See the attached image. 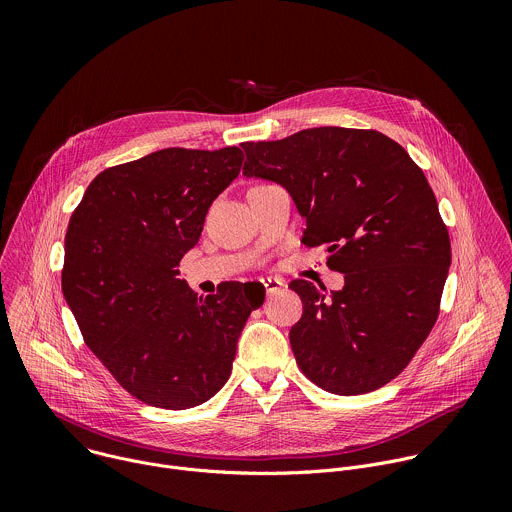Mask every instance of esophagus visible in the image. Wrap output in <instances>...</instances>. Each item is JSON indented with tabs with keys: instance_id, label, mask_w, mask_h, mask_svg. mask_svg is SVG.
Instances as JSON below:
<instances>
[{
	"instance_id": "obj_1",
	"label": "esophagus",
	"mask_w": 512,
	"mask_h": 512,
	"mask_svg": "<svg viewBox=\"0 0 512 512\" xmlns=\"http://www.w3.org/2000/svg\"><path fill=\"white\" fill-rule=\"evenodd\" d=\"M261 285L265 287L267 296H273V294H277V291L283 289L285 283H283L281 279H277V277H263V279H261Z\"/></svg>"
}]
</instances>
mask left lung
Returning <instances> with one entry per match:
<instances>
[{
    "instance_id": "left-lung-1",
    "label": "left lung",
    "mask_w": 512,
    "mask_h": 512,
    "mask_svg": "<svg viewBox=\"0 0 512 512\" xmlns=\"http://www.w3.org/2000/svg\"><path fill=\"white\" fill-rule=\"evenodd\" d=\"M247 178L271 180L306 218L304 243L328 245L344 287H289L304 314L289 330L302 373L336 395L393 381L431 332L448 269L450 235L421 168L375 129L314 127L243 143Z\"/></svg>"
}]
</instances>
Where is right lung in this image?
<instances>
[{
	"mask_svg": "<svg viewBox=\"0 0 512 512\" xmlns=\"http://www.w3.org/2000/svg\"><path fill=\"white\" fill-rule=\"evenodd\" d=\"M243 158L239 148L154 152L101 172L70 216L64 300L105 369L148 405L188 409L221 391L265 300L237 281L198 298L178 277Z\"/></svg>",
	"mask_w": 512,
	"mask_h": 512,
	"instance_id": "right-lung-1",
	"label": "right lung"
}]
</instances>
